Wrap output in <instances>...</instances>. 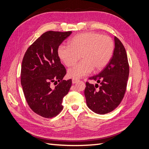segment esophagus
Returning a JSON list of instances; mask_svg holds the SVG:
<instances>
[{
	"mask_svg": "<svg viewBox=\"0 0 149 149\" xmlns=\"http://www.w3.org/2000/svg\"><path fill=\"white\" fill-rule=\"evenodd\" d=\"M78 81H79V79L77 78H73V79H72V83H73V84L76 83Z\"/></svg>",
	"mask_w": 149,
	"mask_h": 149,
	"instance_id": "34e87169",
	"label": "esophagus"
}]
</instances>
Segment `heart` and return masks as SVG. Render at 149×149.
Returning a JSON list of instances; mask_svg holds the SVG:
<instances>
[{
	"label": "heart",
	"mask_w": 149,
	"mask_h": 149,
	"mask_svg": "<svg viewBox=\"0 0 149 149\" xmlns=\"http://www.w3.org/2000/svg\"><path fill=\"white\" fill-rule=\"evenodd\" d=\"M69 46L60 45L57 54L67 67L73 66L81 57L82 61L68 71L70 77L79 78L94 71H101L111 61L114 43L109 36L96 32H86L74 36Z\"/></svg>",
	"instance_id": "1"
}]
</instances>
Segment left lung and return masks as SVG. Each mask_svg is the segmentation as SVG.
Segmentation results:
<instances>
[{
	"instance_id": "1",
	"label": "left lung",
	"mask_w": 149,
	"mask_h": 149,
	"mask_svg": "<svg viewBox=\"0 0 149 149\" xmlns=\"http://www.w3.org/2000/svg\"><path fill=\"white\" fill-rule=\"evenodd\" d=\"M114 41V51L109 63L97 75L88 78L96 81L100 86L98 84L86 83L84 95L87 106L99 114L114 110L123 100L127 87L129 74L127 53L119 38L115 37Z\"/></svg>"
}]
</instances>
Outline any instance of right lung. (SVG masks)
I'll list each match as a JSON object with an SVG mask.
<instances>
[{
    "label": "right lung",
    "instance_id": "obj_1",
    "mask_svg": "<svg viewBox=\"0 0 149 149\" xmlns=\"http://www.w3.org/2000/svg\"><path fill=\"white\" fill-rule=\"evenodd\" d=\"M48 31L26 49L21 67V84L30 109L45 118L56 116L63 109V98L68 93L72 80H63L66 70L61 63L57 49L71 34ZM56 85L52 88L51 84Z\"/></svg>",
    "mask_w": 149,
    "mask_h": 149
}]
</instances>
